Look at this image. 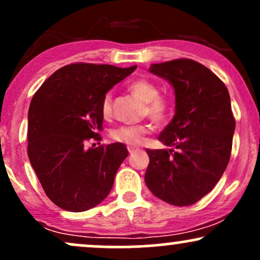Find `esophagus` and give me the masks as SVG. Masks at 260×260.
I'll return each mask as SVG.
<instances>
[{"label": "esophagus", "instance_id": "esophagus-1", "mask_svg": "<svg viewBox=\"0 0 260 260\" xmlns=\"http://www.w3.org/2000/svg\"><path fill=\"white\" fill-rule=\"evenodd\" d=\"M127 149H128V151H129L131 154H133V153H136V151H138L139 149L137 148V147H133V145H128L127 147Z\"/></svg>", "mask_w": 260, "mask_h": 260}]
</instances>
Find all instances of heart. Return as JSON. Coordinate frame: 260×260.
I'll return each mask as SVG.
<instances>
[{
    "label": "heart",
    "instance_id": "obj_1",
    "mask_svg": "<svg viewBox=\"0 0 260 260\" xmlns=\"http://www.w3.org/2000/svg\"><path fill=\"white\" fill-rule=\"evenodd\" d=\"M128 89L139 98L144 105V112L150 120L156 124L164 123L171 113V100L166 96H160V89L156 83L149 79H136L128 85ZM101 113L105 118L112 115V94L106 92L101 100ZM151 131V126L148 123L139 124H123L111 131V138L116 142L126 143L129 145H137L143 142V137Z\"/></svg>",
    "mask_w": 260,
    "mask_h": 260
}]
</instances>
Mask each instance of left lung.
I'll use <instances>...</instances> for the list:
<instances>
[{"label": "left lung", "mask_w": 260, "mask_h": 260, "mask_svg": "<svg viewBox=\"0 0 260 260\" xmlns=\"http://www.w3.org/2000/svg\"><path fill=\"white\" fill-rule=\"evenodd\" d=\"M149 72L169 80L175 116L159 136L174 149H147L145 183L161 201L186 207L207 196L228 168L236 122L228 88L199 62L154 63Z\"/></svg>", "instance_id": "obj_1"}]
</instances>
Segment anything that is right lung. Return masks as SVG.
<instances>
[{
  "label": "right lung",
  "mask_w": 260,
  "mask_h": 260,
  "mask_svg": "<svg viewBox=\"0 0 260 260\" xmlns=\"http://www.w3.org/2000/svg\"><path fill=\"white\" fill-rule=\"evenodd\" d=\"M137 68L72 63L59 68L32 96L28 112V156L45 193L63 210L96 207L128 156L112 143L86 149L103 129L101 100ZM100 144V143H99Z\"/></svg>",
  "instance_id": "1"
}]
</instances>
